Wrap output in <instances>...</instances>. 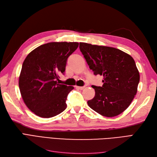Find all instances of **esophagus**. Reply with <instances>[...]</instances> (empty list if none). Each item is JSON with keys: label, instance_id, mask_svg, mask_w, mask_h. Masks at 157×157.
Listing matches in <instances>:
<instances>
[{"label": "esophagus", "instance_id": "34e87169", "mask_svg": "<svg viewBox=\"0 0 157 157\" xmlns=\"http://www.w3.org/2000/svg\"><path fill=\"white\" fill-rule=\"evenodd\" d=\"M75 88L77 89H78V90H83L85 88V86H76Z\"/></svg>", "mask_w": 157, "mask_h": 157}]
</instances>
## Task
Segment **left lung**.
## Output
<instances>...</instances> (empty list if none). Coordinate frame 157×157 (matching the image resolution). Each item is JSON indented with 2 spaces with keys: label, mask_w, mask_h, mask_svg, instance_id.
<instances>
[{
  "label": "left lung",
  "mask_w": 157,
  "mask_h": 157,
  "mask_svg": "<svg viewBox=\"0 0 157 157\" xmlns=\"http://www.w3.org/2000/svg\"><path fill=\"white\" fill-rule=\"evenodd\" d=\"M79 48L94 74L103 77L102 86H92L96 94L88 105L104 117L118 115L129 107L137 93L140 73L135 61L112 47L80 42Z\"/></svg>",
  "instance_id": "obj_1"
}]
</instances>
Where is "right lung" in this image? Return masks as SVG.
Listing matches in <instances>:
<instances>
[{
	"label": "right lung",
	"mask_w": 157,
	"mask_h": 157,
	"mask_svg": "<svg viewBox=\"0 0 157 157\" xmlns=\"http://www.w3.org/2000/svg\"><path fill=\"white\" fill-rule=\"evenodd\" d=\"M78 42H49L33 50L23 61L19 87L23 101L36 115L51 118L67 107L66 100L73 86L59 84L67 59L77 50Z\"/></svg>",
	"instance_id": "right-lung-1"
}]
</instances>
